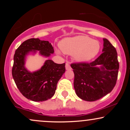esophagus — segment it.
<instances>
[{"label": "esophagus", "instance_id": "esophagus-1", "mask_svg": "<svg viewBox=\"0 0 130 130\" xmlns=\"http://www.w3.org/2000/svg\"><path fill=\"white\" fill-rule=\"evenodd\" d=\"M65 68H66V70H70V68H71L69 63H66V64H65Z\"/></svg>", "mask_w": 130, "mask_h": 130}]
</instances>
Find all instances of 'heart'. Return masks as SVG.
<instances>
[{
    "instance_id": "1",
    "label": "heart",
    "mask_w": 130,
    "mask_h": 130,
    "mask_svg": "<svg viewBox=\"0 0 130 130\" xmlns=\"http://www.w3.org/2000/svg\"><path fill=\"white\" fill-rule=\"evenodd\" d=\"M60 47L63 53L74 54V58L79 62H86L98 54L100 44L90 37L80 35L63 39L60 43Z\"/></svg>"
}]
</instances>
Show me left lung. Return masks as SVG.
Returning a JSON list of instances; mask_svg holds the SVG:
<instances>
[{"label": "left lung", "mask_w": 130, "mask_h": 130, "mask_svg": "<svg viewBox=\"0 0 130 130\" xmlns=\"http://www.w3.org/2000/svg\"><path fill=\"white\" fill-rule=\"evenodd\" d=\"M103 41V53L93 62L71 64L76 93L83 100H98L110 93L116 84L119 68L117 51L108 40Z\"/></svg>", "instance_id": "8db88e82"}]
</instances>
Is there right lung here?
Here are the masks:
<instances>
[{
    "label": "right lung",
    "mask_w": 130,
    "mask_h": 130,
    "mask_svg": "<svg viewBox=\"0 0 130 130\" xmlns=\"http://www.w3.org/2000/svg\"><path fill=\"white\" fill-rule=\"evenodd\" d=\"M39 51L43 56L49 57L54 51L48 41L30 38L21 44L14 55L12 76L18 89L23 96L34 101H43L53 97L57 84L65 71V63L57 64L47 60L41 69L34 73L24 67L25 57L30 52Z\"/></svg>",
    "instance_id": "1"
}]
</instances>
